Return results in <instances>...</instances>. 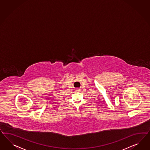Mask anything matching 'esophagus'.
<instances>
[{
    "label": "esophagus",
    "mask_w": 150,
    "mask_h": 150,
    "mask_svg": "<svg viewBox=\"0 0 150 150\" xmlns=\"http://www.w3.org/2000/svg\"><path fill=\"white\" fill-rule=\"evenodd\" d=\"M76 90L77 91H79V89L78 88H76Z\"/></svg>",
    "instance_id": "esophagus-1"
}]
</instances>
